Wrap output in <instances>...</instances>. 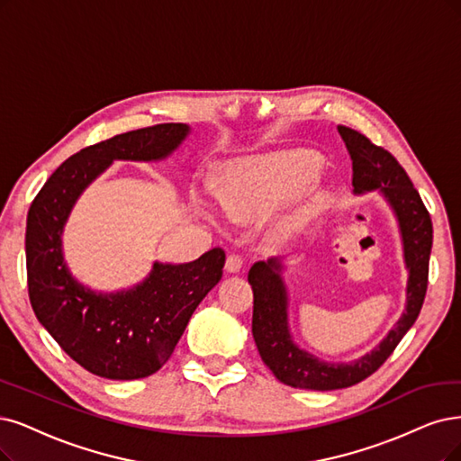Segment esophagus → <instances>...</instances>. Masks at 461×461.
I'll return each instance as SVG.
<instances>
[{"label": "esophagus", "instance_id": "1", "mask_svg": "<svg viewBox=\"0 0 461 461\" xmlns=\"http://www.w3.org/2000/svg\"><path fill=\"white\" fill-rule=\"evenodd\" d=\"M243 267V258L240 254H228L226 258V271L228 274H237V271H241Z\"/></svg>", "mask_w": 461, "mask_h": 461}]
</instances>
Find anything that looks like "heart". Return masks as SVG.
<instances>
[{
    "instance_id": "heart-1",
    "label": "heart",
    "mask_w": 461,
    "mask_h": 461,
    "mask_svg": "<svg viewBox=\"0 0 461 461\" xmlns=\"http://www.w3.org/2000/svg\"><path fill=\"white\" fill-rule=\"evenodd\" d=\"M317 159L308 153L269 158L237 170L230 178L226 207L231 212H260L294 194L315 173ZM319 197L310 199L281 221V233L300 228L315 211Z\"/></svg>"
}]
</instances>
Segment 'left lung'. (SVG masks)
<instances>
[{"label":"left lung","mask_w":461,"mask_h":461,"mask_svg":"<svg viewBox=\"0 0 461 461\" xmlns=\"http://www.w3.org/2000/svg\"><path fill=\"white\" fill-rule=\"evenodd\" d=\"M338 132L349 151L355 190L368 192L380 187L399 218L404 260L411 271L406 291L408 303L397 327L372 353L349 365H327L293 344L286 329V293L279 277L281 264L276 260L254 264L249 271V283L254 293V342L274 376L285 385L298 389L330 391L366 380L389 359L402 336L411 330L428 293L433 224L412 180L385 148L374 144L363 132L346 125H338Z\"/></svg>","instance_id":"8db88e82"}]
</instances>
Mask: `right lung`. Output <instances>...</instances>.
I'll return each instance as SVG.
<instances>
[{"label": "right lung", "mask_w": 461, "mask_h": 461, "mask_svg": "<svg viewBox=\"0 0 461 461\" xmlns=\"http://www.w3.org/2000/svg\"><path fill=\"white\" fill-rule=\"evenodd\" d=\"M187 134L159 123L83 148L47 178L26 220V274L32 310L57 344L100 378L139 380L173 355L187 321L221 279L226 252L212 249L190 264H153L129 293L96 294L66 269L62 226L77 195L113 159H161Z\"/></svg>", "instance_id": "obj_1"}]
</instances>
